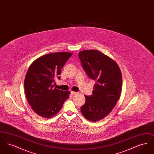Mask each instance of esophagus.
<instances>
[{
  "mask_svg": "<svg viewBox=\"0 0 154 154\" xmlns=\"http://www.w3.org/2000/svg\"><path fill=\"white\" fill-rule=\"evenodd\" d=\"M71 94H72V95H75V94H77V92H74V91H71Z\"/></svg>",
  "mask_w": 154,
  "mask_h": 154,
  "instance_id": "obj_1",
  "label": "esophagus"
}]
</instances>
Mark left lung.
<instances>
[{
	"mask_svg": "<svg viewBox=\"0 0 154 154\" xmlns=\"http://www.w3.org/2000/svg\"><path fill=\"white\" fill-rule=\"evenodd\" d=\"M85 73L96 81L92 95H85V103L81 111L89 121L95 122L106 117L116 105L122 89V74L117 63L97 50L79 52Z\"/></svg>",
	"mask_w": 154,
	"mask_h": 154,
	"instance_id": "left-lung-1",
	"label": "left lung"
}]
</instances>
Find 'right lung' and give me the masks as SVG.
<instances>
[{"label":"right lung","instance_id":"right-lung-1","mask_svg":"<svg viewBox=\"0 0 154 154\" xmlns=\"http://www.w3.org/2000/svg\"><path fill=\"white\" fill-rule=\"evenodd\" d=\"M72 52H55L36 59L29 66L24 81L26 99L37 114L50 118L58 113L69 98V91L54 88L52 82L60 79L61 69Z\"/></svg>","mask_w":154,"mask_h":154}]
</instances>
